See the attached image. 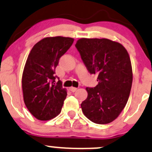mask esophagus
Wrapping results in <instances>:
<instances>
[{
    "instance_id": "obj_1",
    "label": "esophagus",
    "mask_w": 152,
    "mask_h": 152,
    "mask_svg": "<svg viewBox=\"0 0 152 152\" xmlns=\"http://www.w3.org/2000/svg\"><path fill=\"white\" fill-rule=\"evenodd\" d=\"M69 90L71 91L72 92H75V91H76L77 90V88H75V87H70Z\"/></svg>"
}]
</instances>
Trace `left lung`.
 Here are the masks:
<instances>
[{
    "mask_svg": "<svg viewBox=\"0 0 152 152\" xmlns=\"http://www.w3.org/2000/svg\"><path fill=\"white\" fill-rule=\"evenodd\" d=\"M75 47L88 71L97 75V85L86 88L83 113L94 123L112 122L124 108L130 94L132 69L129 54L122 45L107 39L82 38Z\"/></svg>",
    "mask_w": 152,
    "mask_h": 152,
    "instance_id": "left-lung-1",
    "label": "left lung"
}]
</instances>
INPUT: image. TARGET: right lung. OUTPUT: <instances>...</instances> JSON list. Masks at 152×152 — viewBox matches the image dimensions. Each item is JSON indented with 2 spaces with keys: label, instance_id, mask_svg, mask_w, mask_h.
I'll list each match as a JSON object with an SVG mask.
<instances>
[{
  "label": "right lung",
  "instance_id": "1",
  "mask_svg": "<svg viewBox=\"0 0 152 152\" xmlns=\"http://www.w3.org/2000/svg\"><path fill=\"white\" fill-rule=\"evenodd\" d=\"M73 42L69 37H47L37 42L29 53L22 77L23 99L37 119H52L61 111L67 93L61 80L55 83L56 68Z\"/></svg>",
  "mask_w": 152,
  "mask_h": 152
}]
</instances>
